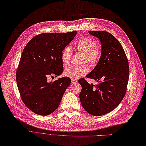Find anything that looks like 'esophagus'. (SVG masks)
I'll list each match as a JSON object with an SVG mask.
<instances>
[{
    "label": "esophagus",
    "mask_w": 146,
    "mask_h": 146,
    "mask_svg": "<svg viewBox=\"0 0 146 146\" xmlns=\"http://www.w3.org/2000/svg\"><path fill=\"white\" fill-rule=\"evenodd\" d=\"M76 82H77V80H71V83L72 84H75V83H76Z\"/></svg>",
    "instance_id": "1"
}]
</instances>
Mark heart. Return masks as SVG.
Segmentation results:
<instances>
[{
	"label": "heart",
	"mask_w": 146,
	"mask_h": 146,
	"mask_svg": "<svg viewBox=\"0 0 146 146\" xmlns=\"http://www.w3.org/2000/svg\"><path fill=\"white\" fill-rule=\"evenodd\" d=\"M77 50L84 54V62L91 65H95L99 60L100 56V49L94 41L89 38H81L76 43ZM72 52L71 48L66 47L61 53V60L64 65H68L71 62ZM89 71L88 67L84 65L81 66H71L65 69L64 74L66 77L72 80L78 79L83 75H86Z\"/></svg>",
	"instance_id": "1"
}]
</instances>
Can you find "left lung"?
I'll use <instances>...</instances> for the list:
<instances>
[{
  "label": "left lung",
  "mask_w": 146,
  "mask_h": 146,
  "mask_svg": "<svg viewBox=\"0 0 146 146\" xmlns=\"http://www.w3.org/2000/svg\"><path fill=\"white\" fill-rule=\"evenodd\" d=\"M88 32L100 40L102 47L98 64L86 76L98 84L80 79V99L88 113L102 116L115 109L124 98L129 74L128 61L121 44L112 34L103 31Z\"/></svg>",
  "instance_id": "1"
}]
</instances>
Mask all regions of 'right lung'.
<instances>
[{
  "mask_svg": "<svg viewBox=\"0 0 146 146\" xmlns=\"http://www.w3.org/2000/svg\"><path fill=\"white\" fill-rule=\"evenodd\" d=\"M77 33L40 34L24 48L16 74L17 83L24 103L34 113L48 115L59 106L71 79L64 77L48 82L47 77L63 72L61 53Z\"/></svg>",
  "mask_w": 146,
  "mask_h": 146,
  "instance_id": "right-lung-1",
  "label": "right lung"
}]
</instances>
